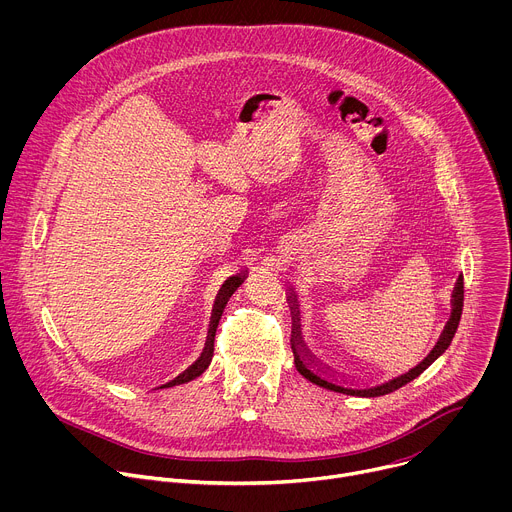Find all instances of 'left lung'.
Returning a JSON list of instances; mask_svg holds the SVG:
<instances>
[{"mask_svg": "<svg viewBox=\"0 0 512 512\" xmlns=\"http://www.w3.org/2000/svg\"><path fill=\"white\" fill-rule=\"evenodd\" d=\"M287 302H289V308H291V320H294V324H291V350H294V364L296 369L308 379L312 381L314 385L318 387H324V389H330V391H336V393H344V395H356V397H381V395H387V393H393L397 389H401L403 385L411 383L413 379H417L429 364L433 360L440 358L448 346L452 344V338L458 330V324H460V318H462V308H464V275L460 273L458 279H456V285H454V291H452V312H450V318L440 334V338H437L435 346L429 350V354L417 362L413 369H409L407 373L403 375H397L385 383H379V385H373V387H354V385H346L344 379H338V375L328 367V364L320 362L312 352L310 348L306 346L304 338H302V326H300V306H298V296L294 287L287 289Z\"/></svg>", "mask_w": 512, "mask_h": 512, "instance_id": "obj_1", "label": "left lung"}]
</instances>
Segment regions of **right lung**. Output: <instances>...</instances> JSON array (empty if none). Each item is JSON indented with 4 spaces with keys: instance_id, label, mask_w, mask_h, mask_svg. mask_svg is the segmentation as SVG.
<instances>
[{
    "instance_id": "1",
    "label": "right lung",
    "mask_w": 512,
    "mask_h": 512,
    "mask_svg": "<svg viewBox=\"0 0 512 512\" xmlns=\"http://www.w3.org/2000/svg\"><path fill=\"white\" fill-rule=\"evenodd\" d=\"M245 277H247V269H241L239 273L231 275V277L221 285V289H218V294H216V298H214V306H212V314H210V324H208V336H206V342H204V348H202L200 356L190 364V367H188L186 371H182V373H180L178 377H174L172 381L160 385L158 389H166V387H174V385L188 383V381L200 377V375L208 369V364H210L212 354H214V334H216L218 320H221L227 302L231 300V296L235 294L237 287L245 281Z\"/></svg>"
}]
</instances>
